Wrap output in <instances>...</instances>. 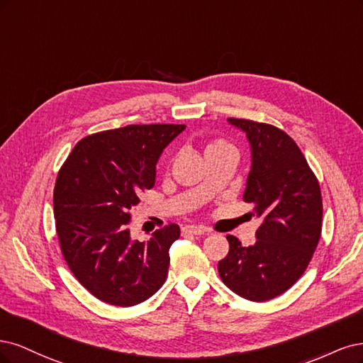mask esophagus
Masks as SVG:
<instances>
[{
    "mask_svg": "<svg viewBox=\"0 0 363 363\" xmlns=\"http://www.w3.org/2000/svg\"><path fill=\"white\" fill-rule=\"evenodd\" d=\"M182 232L186 233V235H203L206 233V228L203 226H194V225H186L182 228Z\"/></svg>",
    "mask_w": 363,
    "mask_h": 363,
    "instance_id": "obj_1",
    "label": "esophagus"
}]
</instances>
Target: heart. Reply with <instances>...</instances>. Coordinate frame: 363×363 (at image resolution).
<instances>
[{"instance_id": "1", "label": "heart", "mask_w": 363, "mask_h": 363, "mask_svg": "<svg viewBox=\"0 0 363 363\" xmlns=\"http://www.w3.org/2000/svg\"><path fill=\"white\" fill-rule=\"evenodd\" d=\"M223 150H233V149L228 142H225V140H213V142H209L205 146V157L217 154V152H223Z\"/></svg>"}]
</instances>
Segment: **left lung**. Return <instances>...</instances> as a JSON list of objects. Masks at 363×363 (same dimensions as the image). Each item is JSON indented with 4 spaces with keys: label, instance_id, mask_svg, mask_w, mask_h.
<instances>
[{
    "label": "left lung",
    "instance_id": "obj_1",
    "mask_svg": "<svg viewBox=\"0 0 363 363\" xmlns=\"http://www.w3.org/2000/svg\"><path fill=\"white\" fill-rule=\"evenodd\" d=\"M247 135L252 169L244 202L262 217L253 245L228 235L229 253L218 274L235 294L267 301L284 294L308 268L323 228L320 184L303 152L285 131L270 123L228 119Z\"/></svg>",
    "mask_w": 363,
    "mask_h": 363
}]
</instances>
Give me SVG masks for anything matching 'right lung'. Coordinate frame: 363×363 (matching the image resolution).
Here are the masks:
<instances>
[{"label":"right lung","mask_w":363,"mask_h":363,"mask_svg":"<svg viewBox=\"0 0 363 363\" xmlns=\"http://www.w3.org/2000/svg\"><path fill=\"white\" fill-rule=\"evenodd\" d=\"M185 125H128L81 138L58 170L55 230L63 258L90 294L134 306L166 282L177 223L133 240L131 211L155 184V164Z\"/></svg>","instance_id":"right-lung-1"}]
</instances>
